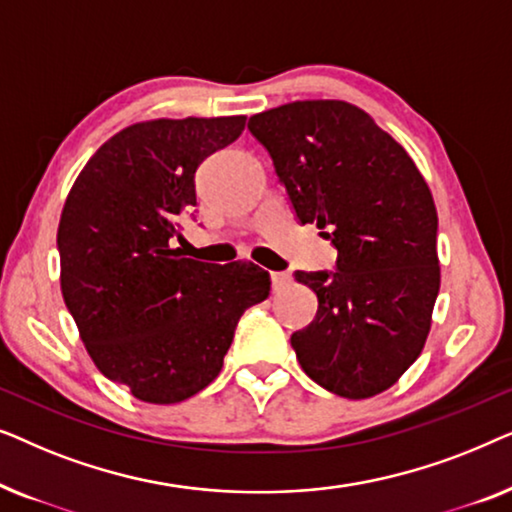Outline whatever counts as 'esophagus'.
Returning <instances> with one entry per match:
<instances>
[{"label": "esophagus", "instance_id": "1", "mask_svg": "<svg viewBox=\"0 0 512 512\" xmlns=\"http://www.w3.org/2000/svg\"><path fill=\"white\" fill-rule=\"evenodd\" d=\"M272 291L275 293H282L284 289H289L291 286V275H286V272H272Z\"/></svg>", "mask_w": 512, "mask_h": 512}]
</instances>
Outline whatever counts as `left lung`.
<instances>
[{
	"label": "left lung",
	"mask_w": 512,
	"mask_h": 512,
	"mask_svg": "<svg viewBox=\"0 0 512 512\" xmlns=\"http://www.w3.org/2000/svg\"><path fill=\"white\" fill-rule=\"evenodd\" d=\"M298 221L338 249L335 272H296L317 319L291 335L300 366L342 398L387 391L422 354L440 289L438 214L415 160L366 111L305 100L249 118Z\"/></svg>",
	"instance_id": "left-lung-1"
}]
</instances>
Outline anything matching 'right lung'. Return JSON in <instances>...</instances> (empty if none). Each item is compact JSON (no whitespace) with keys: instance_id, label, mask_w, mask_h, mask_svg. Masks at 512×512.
<instances>
[{"instance_id":"right-lung-1","label":"right lung","mask_w":512,"mask_h":512,"mask_svg":"<svg viewBox=\"0 0 512 512\" xmlns=\"http://www.w3.org/2000/svg\"><path fill=\"white\" fill-rule=\"evenodd\" d=\"M247 116L156 118L88 160L58 226L60 289L97 370L144 403L186 401L216 380L244 310L270 296L251 261L214 265L172 249L195 207V170Z\"/></svg>"}]
</instances>
